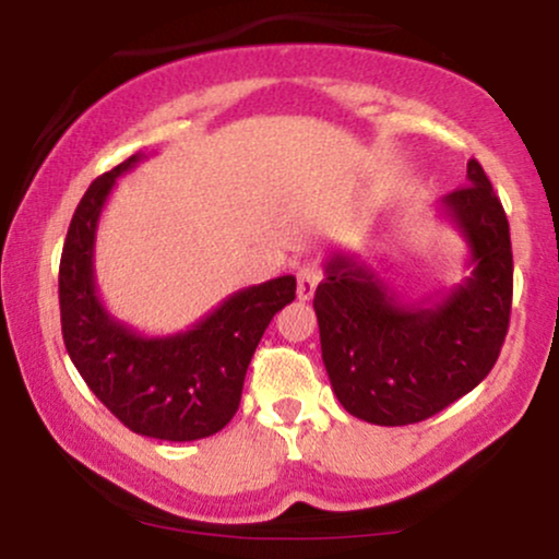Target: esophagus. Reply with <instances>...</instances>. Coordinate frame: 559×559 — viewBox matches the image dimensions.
I'll list each match as a JSON object with an SVG mask.
<instances>
[{"mask_svg": "<svg viewBox=\"0 0 559 559\" xmlns=\"http://www.w3.org/2000/svg\"><path fill=\"white\" fill-rule=\"evenodd\" d=\"M320 278H323V271H320L318 262H305V265H301L299 273H297V297L301 301L312 299V294H316Z\"/></svg>", "mask_w": 559, "mask_h": 559, "instance_id": "1", "label": "esophagus"}]
</instances>
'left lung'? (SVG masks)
<instances>
[{
  "mask_svg": "<svg viewBox=\"0 0 559 559\" xmlns=\"http://www.w3.org/2000/svg\"><path fill=\"white\" fill-rule=\"evenodd\" d=\"M467 247L460 284L404 301L373 265L336 252L316 292L325 373L342 407L376 426L441 413L489 376L512 305L510 223L476 159L467 186L439 202Z\"/></svg>",
  "mask_w": 559,
  "mask_h": 559,
  "instance_id": "8db88e82",
  "label": "left lung"
}]
</instances>
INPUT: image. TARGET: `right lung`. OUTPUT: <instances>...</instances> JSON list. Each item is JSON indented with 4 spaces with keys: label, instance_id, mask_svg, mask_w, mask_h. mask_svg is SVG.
I'll return each mask as SVG.
<instances>
[{
    "label": "right lung",
    "instance_id": "right-lung-1",
    "mask_svg": "<svg viewBox=\"0 0 559 559\" xmlns=\"http://www.w3.org/2000/svg\"><path fill=\"white\" fill-rule=\"evenodd\" d=\"M128 157L99 176L75 207L60 260V320L66 349L96 400L133 433L197 441L228 426L241 402L243 376L273 316L297 294L294 275L239 288L191 329L144 336L102 305L94 243L102 210Z\"/></svg>",
    "mask_w": 559,
    "mask_h": 559
}]
</instances>
